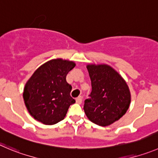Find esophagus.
<instances>
[{
  "label": "esophagus",
  "instance_id": "1",
  "mask_svg": "<svg viewBox=\"0 0 158 158\" xmlns=\"http://www.w3.org/2000/svg\"><path fill=\"white\" fill-rule=\"evenodd\" d=\"M76 102L77 103V104H81V103H82V97H81V96H79V97L77 98Z\"/></svg>",
  "mask_w": 158,
  "mask_h": 158
}]
</instances>
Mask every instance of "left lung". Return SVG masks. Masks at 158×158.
<instances>
[{"instance_id": "1", "label": "left lung", "mask_w": 158, "mask_h": 158, "mask_svg": "<svg viewBox=\"0 0 158 158\" xmlns=\"http://www.w3.org/2000/svg\"><path fill=\"white\" fill-rule=\"evenodd\" d=\"M92 91L84 110L88 119L101 127H108L125 115L131 102L127 82L108 64H88Z\"/></svg>"}]
</instances>
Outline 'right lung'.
Returning <instances> with one entry per match:
<instances>
[{"label":"right lung","instance_id":"obj_1","mask_svg":"<svg viewBox=\"0 0 158 158\" xmlns=\"http://www.w3.org/2000/svg\"><path fill=\"white\" fill-rule=\"evenodd\" d=\"M73 61L56 58L35 70L27 81L23 98L30 115L45 125H54L65 118L75 100L70 96L72 87L66 81Z\"/></svg>","mask_w":158,"mask_h":158}]
</instances>
